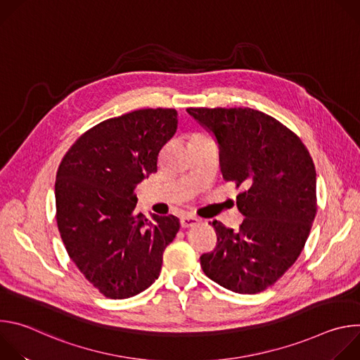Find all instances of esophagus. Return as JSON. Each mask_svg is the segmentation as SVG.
I'll list each match as a JSON object with an SVG mask.
<instances>
[{
    "label": "esophagus",
    "mask_w": 360,
    "mask_h": 360,
    "mask_svg": "<svg viewBox=\"0 0 360 360\" xmlns=\"http://www.w3.org/2000/svg\"><path fill=\"white\" fill-rule=\"evenodd\" d=\"M200 224V219L195 218V217H182L181 218V226L182 228H192V226H196Z\"/></svg>",
    "instance_id": "esophagus-1"
}]
</instances>
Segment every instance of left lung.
I'll return each instance as SVG.
<instances>
[{
    "label": "left lung",
    "instance_id": "1",
    "mask_svg": "<svg viewBox=\"0 0 360 360\" xmlns=\"http://www.w3.org/2000/svg\"><path fill=\"white\" fill-rule=\"evenodd\" d=\"M215 136L225 181L245 217L239 231L214 221L218 245L200 256L210 279L236 293L274 285L297 259L316 215V171L302 141L252 108H188Z\"/></svg>",
    "mask_w": 360,
    "mask_h": 360
}]
</instances>
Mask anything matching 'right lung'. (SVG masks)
Instances as JSON below:
<instances>
[{
    "mask_svg": "<svg viewBox=\"0 0 360 360\" xmlns=\"http://www.w3.org/2000/svg\"><path fill=\"white\" fill-rule=\"evenodd\" d=\"M178 112L138 110L102 121L70 148L56 181L57 225L72 262L111 299H127L160 276L162 255L179 231L174 215L135 212L134 193L158 171Z\"/></svg>",
    "mask_w": 360,
    "mask_h": 360,
    "instance_id": "right-lung-1",
    "label": "right lung"
}]
</instances>
